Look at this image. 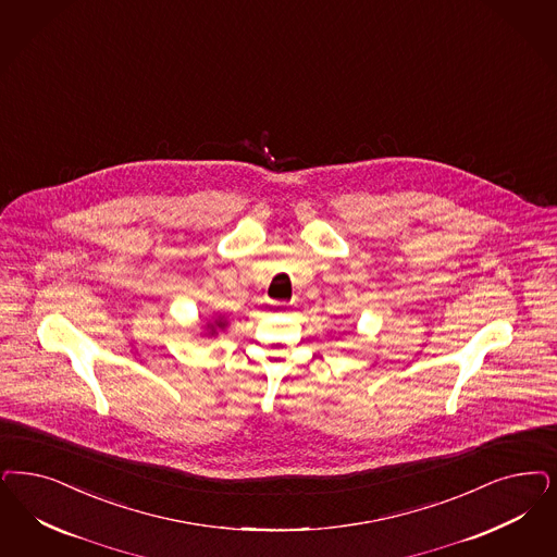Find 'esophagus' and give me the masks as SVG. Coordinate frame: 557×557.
Here are the masks:
<instances>
[{"label": "esophagus", "instance_id": "1", "mask_svg": "<svg viewBox=\"0 0 557 557\" xmlns=\"http://www.w3.org/2000/svg\"><path fill=\"white\" fill-rule=\"evenodd\" d=\"M294 302H271V307L275 308V310H288Z\"/></svg>", "mask_w": 557, "mask_h": 557}]
</instances>
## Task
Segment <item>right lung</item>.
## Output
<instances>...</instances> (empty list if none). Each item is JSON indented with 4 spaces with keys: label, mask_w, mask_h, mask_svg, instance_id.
Listing matches in <instances>:
<instances>
[{
    "label": "right lung",
    "mask_w": 557,
    "mask_h": 557,
    "mask_svg": "<svg viewBox=\"0 0 557 557\" xmlns=\"http://www.w3.org/2000/svg\"><path fill=\"white\" fill-rule=\"evenodd\" d=\"M224 326H226V323H224V321H215V323L211 325V335L215 333V329H224Z\"/></svg>",
    "instance_id": "right-lung-1"
}]
</instances>
